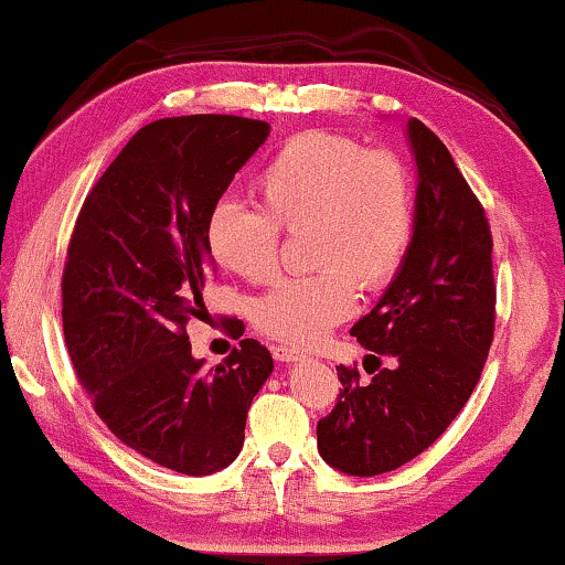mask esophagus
Returning a JSON list of instances; mask_svg holds the SVG:
<instances>
[{"label": "esophagus", "mask_w": 565, "mask_h": 565, "mask_svg": "<svg viewBox=\"0 0 565 565\" xmlns=\"http://www.w3.org/2000/svg\"><path fill=\"white\" fill-rule=\"evenodd\" d=\"M274 359L281 363H294V361L305 359V353L297 351V348H291V345H279V348H274Z\"/></svg>", "instance_id": "34e87169"}]
</instances>
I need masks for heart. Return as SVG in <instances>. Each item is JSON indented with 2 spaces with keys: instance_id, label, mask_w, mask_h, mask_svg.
Masks as SVG:
<instances>
[{
  "instance_id": "b5f03b06",
  "label": "heart",
  "mask_w": 565,
  "mask_h": 565,
  "mask_svg": "<svg viewBox=\"0 0 565 565\" xmlns=\"http://www.w3.org/2000/svg\"><path fill=\"white\" fill-rule=\"evenodd\" d=\"M260 210L220 200L204 220L214 264L250 284L279 271L281 233L305 230L309 276L258 299L256 328L289 345H317L353 315L355 286L379 291L402 271L415 241V184L392 150L307 130L276 148L253 181Z\"/></svg>"
}]
</instances>
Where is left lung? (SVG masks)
I'll use <instances>...</instances> for the list:
<instances>
[{
    "label": "left lung",
    "mask_w": 565,
    "mask_h": 565,
    "mask_svg": "<svg viewBox=\"0 0 565 565\" xmlns=\"http://www.w3.org/2000/svg\"><path fill=\"white\" fill-rule=\"evenodd\" d=\"M417 161V225L402 271L353 324L371 351L361 381L355 365H335L343 388L317 423L320 456L338 471H394L448 430L479 384L497 320L487 212L448 148L412 117ZM387 365H383V361Z\"/></svg>",
    "instance_id": "8db88e82"
}]
</instances>
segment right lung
<instances>
[{
  "mask_svg": "<svg viewBox=\"0 0 565 565\" xmlns=\"http://www.w3.org/2000/svg\"><path fill=\"white\" fill-rule=\"evenodd\" d=\"M268 130L235 115L140 127L86 194L68 241L61 317L78 384L117 440L177 473L233 463L274 371L253 338L204 371L186 335L206 312V212Z\"/></svg>",
  "mask_w": 565,
  "mask_h": 565,
  "instance_id": "1",
  "label": "right lung"
}]
</instances>
